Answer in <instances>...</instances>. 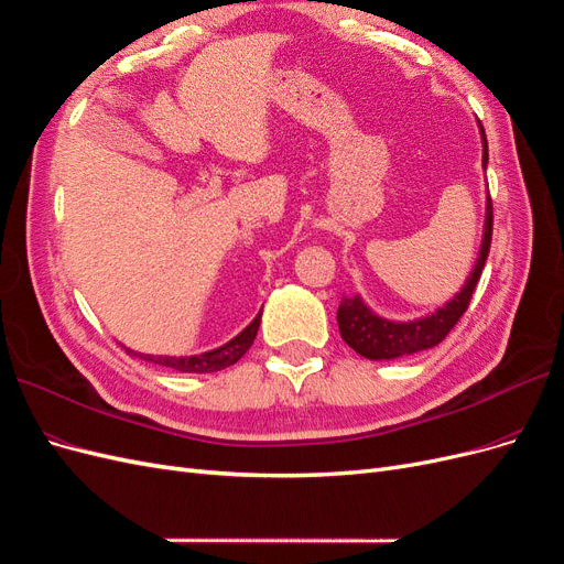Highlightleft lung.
Here are the masks:
<instances>
[{
    "instance_id": "obj_1",
    "label": "left lung",
    "mask_w": 564,
    "mask_h": 564,
    "mask_svg": "<svg viewBox=\"0 0 564 564\" xmlns=\"http://www.w3.org/2000/svg\"><path fill=\"white\" fill-rule=\"evenodd\" d=\"M480 138H482V169H487V138L480 126ZM489 243H492V198L487 194L485 204V229H482V241L478 260L474 264V271L462 285V290L454 295L449 302H445L441 308H435L433 314H426L414 321H389L377 316L372 308L360 300V295L354 297H341L337 308V323H339V335L349 344V347L366 356L370 360H393L401 356H412L416 351H426L438 347L445 339V335L457 325V321L464 316L468 308L470 297H474V290L480 281L482 267L487 262Z\"/></svg>"
}]
</instances>
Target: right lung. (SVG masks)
<instances>
[{"label":"right lung","mask_w":564,"mask_h":564,"mask_svg":"<svg viewBox=\"0 0 564 564\" xmlns=\"http://www.w3.org/2000/svg\"><path fill=\"white\" fill-rule=\"evenodd\" d=\"M260 321H262V312L252 318L250 325H246L239 335L229 339L227 344H223V347L196 354V356H152V354H138L133 349H126V351H129L131 356L148 360V362H154V366H163V368H171L177 372H192V375L217 372V370H225V368L234 366V362L252 347V341H256V337H258Z\"/></svg>","instance_id":"1"}]
</instances>
